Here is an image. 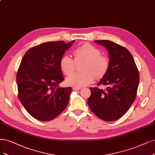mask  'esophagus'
<instances>
[{"instance_id":"esophagus-1","label":"esophagus","mask_w":155,"mask_h":155,"mask_svg":"<svg viewBox=\"0 0 155 155\" xmlns=\"http://www.w3.org/2000/svg\"><path fill=\"white\" fill-rule=\"evenodd\" d=\"M72 89H73V90H75V91H77V90H81V88H80V87H73Z\"/></svg>"}]
</instances>
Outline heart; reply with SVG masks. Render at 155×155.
<instances>
[{
    "instance_id": "b5f03b06",
    "label": "heart",
    "mask_w": 155,
    "mask_h": 155,
    "mask_svg": "<svg viewBox=\"0 0 155 155\" xmlns=\"http://www.w3.org/2000/svg\"><path fill=\"white\" fill-rule=\"evenodd\" d=\"M74 61L68 55L61 56L60 67L66 76H70L75 69V63L83 62L80 71L81 72L73 74L66 79V84L74 87L87 86L93 82L94 78L101 79L107 73L110 61L107 57L101 55V51L89 43H85L74 51Z\"/></svg>"
}]
</instances>
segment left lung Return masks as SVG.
<instances>
[{"label":"left lung","instance_id":"left-lung-1","mask_svg":"<svg viewBox=\"0 0 155 155\" xmlns=\"http://www.w3.org/2000/svg\"><path fill=\"white\" fill-rule=\"evenodd\" d=\"M108 51L110 67L97 85L106 90L90 87L87 103L93 113L105 121H114L123 116L134 102L139 83V73L130 51L110 40H95Z\"/></svg>","mask_w":155,"mask_h":155}]
</instances>
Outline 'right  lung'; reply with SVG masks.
Segmentation results:
<instances>
[{
  "label": "right lung",
  "mask_w": 155,
  "mask_h": 155,
  "mask_svg": "<svg viewBox=\"0 0 155 155\" xmlns=\"http://www.w3.org/2000/svg\"><path fill=\"white\" fill-rule=\"evenodd\" d=\"M74 41L45 42L23 56L17 74L18 98L37 120H51L67 107L72 88L58 87L64 80L60 60Z\"/></svg>",
  "instance_id": "obj_1"
}]
</instances>
